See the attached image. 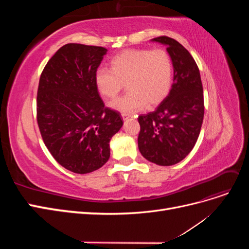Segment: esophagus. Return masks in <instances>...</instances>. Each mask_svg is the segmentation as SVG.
<instances>
[{
  "label": "esophagus",
  "instance_id": "34e87169",
  "mask_svg": "<svg viewBox=\"0 0 249 249\" xmlns=\"http://www.w3.org/2000/svg\"><path fill=\"white\" fill-rule=\"evenodd\" d=\"M122 116H123V119L125 120V119H127V118L131 116V114H129V113H123Z\"/></svg>",
  "mask_w": 249,
  "mask_h": 249
}]
</instances>
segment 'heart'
Returning <instances> with one entry per match:
<instances>
[{"label":"heart","mask_w":249,"mask_h":249,"mask_svg":"<svg viewBox=\"0 0 249 249\" xmlns=\"http://www.w3.org/2000/svg\"><path fill=\"white\" fill-rule=\"evenodd\" d=\"M111 70L95 71L97 91L104 97H115L125 83L127 92L110 103L124 113L159 105L167 96L172 84L173 64L163 50H127L111 60Z\"/></svg>","instance_id":"heart-1"}]
</instances>
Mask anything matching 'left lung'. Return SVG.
<instances>
[{"mask_svg":"<svg viewBox=\"0 0 249 249\" xmlns=\"http://www.w3.org/2000/svg\"><path fill=\"white\" fill-rule=\"evenodd\" d=\"M167 47L173 84L153 112L138 116V147L149 162L170 166L185 159L199 136L205 106L199 70L182 44L167 36L152 39Z\"/></svg>","mask_w":249,"mask_h":249,"instance_id":"8db88e82","label":"left lung"}]
</instances>
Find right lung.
<instances>
[{
	"label": "right lung",
	"mask_w": 249,
	"mask_h": 249,
	"mask_svg": "<svg viewBox=\"0 0 249 249\" xmlns=\"http://www.w3.org/2000/svg\"><path fill=\"white\" fill-rule=\"evenodd\" d=\"M107 49L67 43L44 67L37 91V124L54 159L74 173L92 172L110 158L109 142L123 126L105 107L94 76Z\"/></svg>",
	"instance_id": "obj_1"
}]
</instances>
